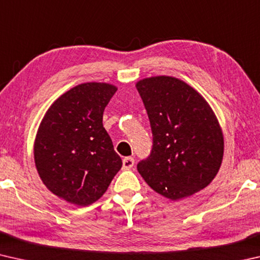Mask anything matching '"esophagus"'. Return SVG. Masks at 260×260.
<instances>
[{"label":"esophagus","instance_id":"1","mask_svg":"<svg viewBox=\"0 0 260 260\" xmlns=\"http://www.w3.org/2000/svg\"><path fill=\"white\" fill-rule=\"evenodd\" d=\"M134 165V158L133 157H125L122 159V169L129 170Z\"/></svg>","mask_w":260,"mask_h":260}]
</instances>
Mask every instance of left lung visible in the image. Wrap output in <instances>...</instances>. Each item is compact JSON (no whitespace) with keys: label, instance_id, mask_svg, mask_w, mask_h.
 Instances as JSON below:
<instances>
[{"label":"left lung","instance_id":"obj_1","mask_svg":"<svg viewBox=\"0 0 260 260\" xmlns=\"http://www.w3.org/2000/svg\"><path fill=\"white\" fill-rule=\"evenodd\" d=\"M152 133L138 171L153 190L178 201L212 181L222 161L223 138L208 102L187 83L153 77L136 83Z\"/></svg>","mask_w":260,"mask_h":260}]
</instances>
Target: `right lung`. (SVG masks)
Here are the masks:
<instances>
[{
	"mask_svg": "<svg viewBox=\"0 0 260 260\" xmlns=\"http://www.w3.org/2000/svg\"><path fill=\"white\" fill-rule=\"evenodd\" d=\"M117 88L88 82L57 99L39 127L34 159L42 182L70 203L87 206L107 191L122 161L103 127Z\"/></svg>",
	"mask_w": 260,
	"mask_h": 260,
	"instance_id": "right-lung-1",
	"label": "right lung"
}]
</instances>
